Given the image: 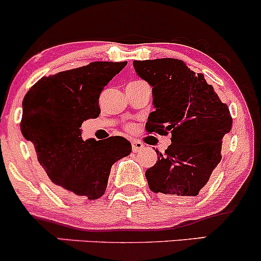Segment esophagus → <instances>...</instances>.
<instances>
[{"label":"esophagus","instance_id":"1","mask_svg":"<svg viewBox=\"0 0 261 261\" xmlns=\"http://www.w3.org/2000/svg\"><path fill=\"white\" fill-rule=\"evenodd\" d=\"M144 148V144L139 141H133L132 142V149H133L134 153L139 152L141 149Z\"/></svg>","mask_w":261,"mask_h":261}]
</instances>
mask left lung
<instances>
[{"label":"left lung","instance_id":"obj_1","mask_svg":"<svg viewBox=\"0 0 261 261\" xmlns=\"http://www.w3.org/2000/svg\"><path fill=\"white\" fill-rule=\"evenodd\" d=\"M133 66L152 87L147 132L172 134L165 153L154 149L157 162L146 171L149 189L170 198L197 196L221 161L222 138L232 127L229 108L182 60H134Z\"/></svg>","mask_w":261,"mask_h":261}]
</instances>
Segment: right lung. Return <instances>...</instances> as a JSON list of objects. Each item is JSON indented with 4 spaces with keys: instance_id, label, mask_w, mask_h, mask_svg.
I'll list each match as a JSON object with an SVG mask.
<instances>
[{
    "instance_id": "1",
    "label": "right lung",
    "mask_w": 261,
    "mask_h": 261,
    "mask_svg": "<svg viewBox=\"0 0 261 261\" xmlns=\"http://www.w3.org/2000/svg\"><path fill=\"white\" fill-rule=\"evenodd\" d=\"M127 61H94L44 76L22 101L21 132L34 144L49 178L72 198L96 200L106 192L112 166L132 152L119 136L82 138L83 122L100 114L99 95Z\"/></svg>"
}]
</instances>
